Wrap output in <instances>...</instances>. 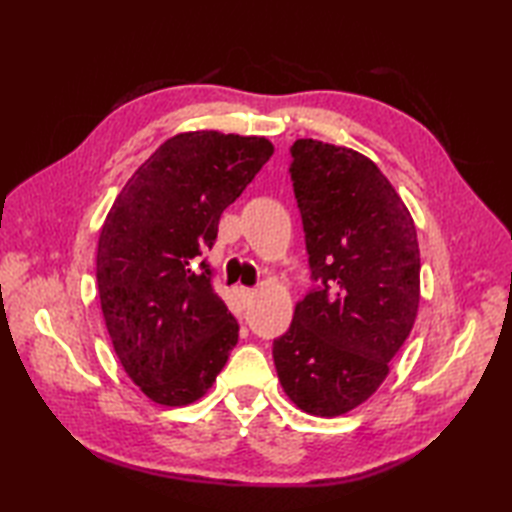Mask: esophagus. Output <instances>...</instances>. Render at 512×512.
<instances>
[{"label":"esophagus","instance_id":"1","mask_svg":"<svg viewBox=\"0 0 512 512\" xmlns=\"http://www.w3.org/2000/svg\"><path fill=\"white\" fill-rule=\"evenodd\" d=\"M237 295H239V299H242V301L246 303V306H248V303L255 299V290H250V288L239 286V288H237Z\"/></svg>","mask_w":512,"mask_h":512}]
</instances>
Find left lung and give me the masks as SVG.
<instances>
[{
    "mask_svg": "<svg viewBox=\"0 0 512 512\" xmlns=\"http://www.w3.org/2000/svg\"><path fill=\"white\" fill-rule=\"evenodd\" d=\"M290 178L312 279L273 343L279 383L312 416L334 418L374 394L413 328L420 250L405 202L354 149L299 138Z\"/></svg>",
    "mask_w": 512,
    "mask_h": 512,
    "instance_id": "8db88e82",
    "label": "left lung"
}]
</instances>
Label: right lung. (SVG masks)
<instances>
[{
  "label": "right lung",
  "instance_id": "right-lung-1",
  "mask_svg": "<svg viewBox=\"0 0 512 512\" xmlns=\"http://www.w3.org/2000/svg\"><path fill=\"white\" fill-rule=\"evenodd\" d=\"M273 151L264 136L178 134L134 171L105 217L96 250L103 319L127 376L158 405L200 400L237 343V319L200 257Z\"/></svg>",
  "mask_w": 512,
  "mask_h": 512
}]
</instances>
